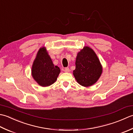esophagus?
<instances>
[{
    "label": "esophagus",
    "instance_id": "34e87169",
    "mask_svg": "<svg viewBox=\"0 0 133 133\" xmlns=\"http://www.w3.org/2000/svg\"><path fill=\"white\" fill-rule=\"evenodd\" d=\"M69 68H68V67H66V68H65L64 69V72H66V73H68V72H69Z\"/></svg>",
    "mask_w": 133,
    "mask_h": 133
}]
</instances>
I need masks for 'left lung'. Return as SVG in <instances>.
Masks as SVG:
<instances>
[{
    "label": "left lung",
    "instance_id": "left-lung-1",
    "mask_svg": "<svg viewBox=\"0 0 133 133\" xmlns=\"http://www.w3.org/2000/svg\"><path fill=\"white\" fill-rule=\"evenodd\" d=\"M76 69L74 75L77 82L84 87H89L95 83L102 73V66L95 51L84 46L77 53Z\"/></svg>",
    "mask_w": 133,
    "mask_h": 133
}]
</instances>
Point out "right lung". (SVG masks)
<instances>
[{
    "instance_id": "right-lung-1",
    "label": "right lung",
    "mask_w": 133,
    "mask_h": 133,
    "mask_svg": "<svg viewBox=\"0 0 133 133\" xmlns=\"http://www.w3.org/2000/svg\"><path fill=\"white\" fill-rule=\"evenodd\" d=\"M59 73L60 69L53 64L46 48H40L32 66L34 79L39 85L48 87L56 82Z\"/></svg>"
}]
</instances>
